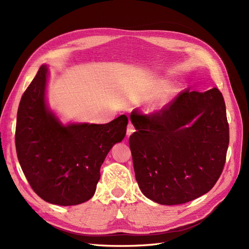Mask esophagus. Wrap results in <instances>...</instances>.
Returning <instances> with one entry per match:
<instances>
[{
	"mask_svg": "<svg viewBox=\"0 0 249 249\" xmlns=\"http://www.w3.org/2000/svg\"><path fill=\"white\" fill-rule=\"evenodd\" d=\"M135 132V127H134V125L130 123L129 124H127V127H126V135L127 136H130L131 134H133Z\"/></svg>",
	"mask_w": 249,
	"mask_h": 249,
	"instance_id": "1",
	"label": "esophagus"
}]
</instances>
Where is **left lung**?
<instances>
[{
	"instance_id": "left-lung-1",
	"label": "left lung",
	"mask_w": 249,
	"mask_h": 249,
	"mask_svg": "<svg viewBox=\"0 0 249 249\" xmlns=\"http://www.w3.org/2000/svg\"><path fill=\"white\" fill-rule=\"evenodd\" d=\"M129 139L142 193L161 205H180L209 192L220 178L230 142L222 93L180 91L154 113H131ZM190 124V127H186Z\"/></svg>"
}]
</instances>
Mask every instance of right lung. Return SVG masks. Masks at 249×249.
I'll return each instance as SVG.
<instances>
[{
  "label": "right lung",
  "mask_w": 249,
  "mask_h": 249,
  "mask_svg": "<svg viewBox=\"0 0 249 249\" xmlns=\"http://www.w3.org/2000/svg\"><path fill=\"white\" fill-rule=\"evenodd\" d=\"M47 77L42 65L20 99L16 129L18 162L43 200L79 205L94 194L105 158L125 136L127 117L120 115L106 124L64 126L47 108Z\"/></svg>",
  "instance_id": "right-lung-1"
}]
</instances>
